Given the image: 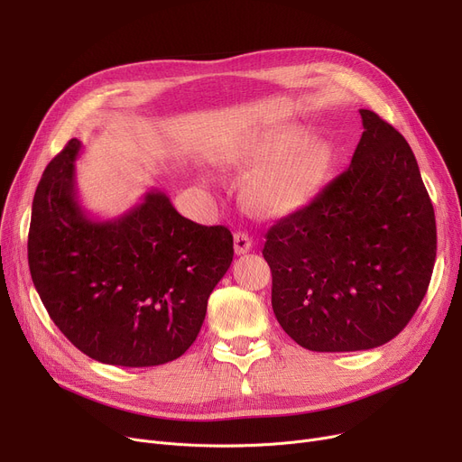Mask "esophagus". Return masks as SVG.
Masks as SVG:
<instances>
[{"label": "esophagus", "mask_w": 462, "mask_h": 462, "mask_svg": "<svg viewBox=\"0 0 462 462\" xmlns=\"http://www.w3.org/2000/svg\"><path fill=\"white\" fill-rule=\"evenodd\" d=\"M251 249H253V241L245 232L234 234V251H236V254H245Z\"/></svg>", "instance_id": "esophagus-1"}]
</instances>
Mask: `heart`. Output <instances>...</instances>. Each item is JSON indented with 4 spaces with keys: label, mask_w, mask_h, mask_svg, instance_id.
<instances>
[{
    "label": "heart",
    "mask_w": 462,
    "mask_h": 462,
    "mask_svg": "<svg viewBox=\"0 0 462 462\" xmlns=\"http://www.w3.org/2000/svg\"><path fill=\"white\" fill-rule=\"evenodd\" d=\"M300 142V133H272L251 143L239 157L247 164H265L249 183V199L263 215L284 217L301 209L326 181L329 145L310 140L296 151Z\"/></svg>",
    "instance_id": "obj_1"
}]
</instances>
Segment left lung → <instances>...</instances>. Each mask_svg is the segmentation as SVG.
<instances>
[{
	"label": "left lung",
	"mask_w": 462,
	"mask_h": 462,
	"mask_svg": "<svg viewBox=\"0 0 462 462\" xmlns=\"http://www.w3.org/2000/svg\"><path fill=\"white\" fill-rule=\"evenodd\" d=\"M350 166L265 234L272 305L312 352L385 345L414 317L430 282L436 221L404 136L371 110Z\"/></svg>",
	"instance_id": "left-lung-1"
}]
</instances>
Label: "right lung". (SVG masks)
<instances>
[{
	"label": "right lung",
	"instance_id": "1",
	"mask_svg": "<svg viewBox=\"0 0 462 462\" xmlns=\"http://www.w3.org/2000/svg\"><path fill=\"white\" fill-rule=\"evenodd\" d=\"M72 138L37 185L28 237L37 294L60 331L106 365L153 367L199 337L209 294L228 272L234 239L202 226L152 189L127 213L99 221L79 202Z\"/></svg>",
	"mask_w": 462,
	"mask_h": 462
}]
</instances>
